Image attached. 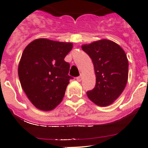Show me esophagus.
<instances>
[{"mask_svg": "<svg viewBox=\"0 0 148 148\" xmlns=\"http://www.w3.org/2000/svg\"><path fill=\"white\" fill-rule=\"evenodd\" d=\"M82 74H80V75H79V77H77V80L78 81V82H80V81L82 80Z\"/></svg>", "mask_w": 148, "mask_h": 148, "instance_id": "esophagus-1", "label": "esophagus"}]
</instances>
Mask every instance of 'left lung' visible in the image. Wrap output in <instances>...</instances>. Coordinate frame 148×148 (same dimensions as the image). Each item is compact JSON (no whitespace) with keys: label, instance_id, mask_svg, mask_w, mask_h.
I'll return each mask as SVG.
<instances>
[{"label":"left lung","instance_id":"1","mask_svg":"<svg viewBox=\"0 0 148 148\" xmlns=\"http://www.w3.org/2000/svg\"><path fill=\"white\" fill-rule=\"evenodd\" d=\"M82 49L92 60L96 74L95 87L88 91V97L97 106H109L127 84L128 61L125 52L116 42L106 39L82 45Z\"/></svg>","mask_w":148,"mask_h":148}]
</instances>
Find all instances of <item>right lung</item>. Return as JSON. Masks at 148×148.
I'll return each mask as SVG.
<instances>
[{"label": "right lung", "mask_w": 148, "mask_h": 148, "mask_svg": "<svg viewBox=\"0 0 148 148\" xmlns=\"http://www.w3.org/2000/svg\"><path fill=\"white\" fill-rule=\"evenodd\" d=\"M71 42L44 38L30 42L18 66L22 88L37 108L51 110L62 100L69 80L70 64L64 60L72 49Z\"/></svg>", "instance_id": "right-lung-1"}]
</instances>
